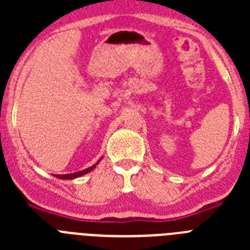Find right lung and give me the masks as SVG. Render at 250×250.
Listing matches in <instances>:
<instances>
[{
	"label": "right lung",
	"instance_id": "add662e5",
	"mask_svg": "<svg viewBox=\"0 0 250 250\" xmlns=\"http://www.w3.org/2000/svg\"><path fill=\"white\" fill-rule=\"evenodd\" d=\"M98 163H99V161H98ZM98 163H96V164H95V165H92V167H87V169L81 170V171H77V173L65 174V175H56V178H59V179H75V178H79V176L83 175V174H87V173H89V171H91V170H94L95 167L98 165Z\"/></svg>",
	"mask_w": 250,
	"mask_h": 250
}]
</instances>
